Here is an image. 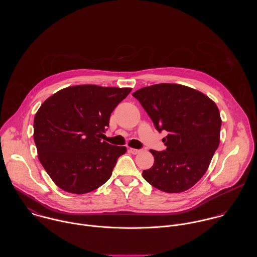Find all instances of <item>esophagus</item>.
<instances>
[{"instance_id": "esophagus-1", "label": "esophagus", "mask_w": 257, "mask_h": 257, "mask_svg": "<svg viewBox=\"0 0 257 257\" xmlns=\"http://www.w3.org/2000/svg\"><path fill=\"white\" fill-rule=\"evenodd\" d=\"M129 152L131 153V154H133V155H137V154H139V153H141L142 151L141 150H137V149H129Z\"/></svg>"}]
</instances>
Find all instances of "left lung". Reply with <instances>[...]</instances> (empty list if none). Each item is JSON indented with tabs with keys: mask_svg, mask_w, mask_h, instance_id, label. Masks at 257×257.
I'll list each match as a JSON object with an SVG mask.
<instances>
[{
	"mask_svg": "<svg viewBox=\"0 0 257 257\" xmlns=\"http://www.w3.org/2000/svg\"><path fill=\"white\" fill-rule=\"evenodd\" d=\"M132 95L139 100L159 131L166 151L151 150L154 166L143 178L167 193L184 192L208 169L219 144L222 119L215 102L204 93L181 84L160 83L142 87Z\"/></svg>",
	"mask_w": 257,
	"mask_h": 257,
	"instance_id": "8db88e82",
	"label": "left lung"
}]
</instances>
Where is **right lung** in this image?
I'll list each match as a JSON object with an SVG mask.
<instances>
[{
	"instance_id": "right-lung-1",
	"label": "right lung",
	"mask_w": 257,
	"mask_h": 257,
	"mask_svg": "<svg viewBox=\"0 0 257 257\" xmlns=\"http://www.w3.org/2000/svg\"><path fill=\"white\" fill-rule=\"evenodd\" d=\"M132 90L93 84L63 88L47 98L33 121L38 157L62 190L91 192L112 176L125 146L101 141L114 108Z\"/></svg>"
}]
</instances>
